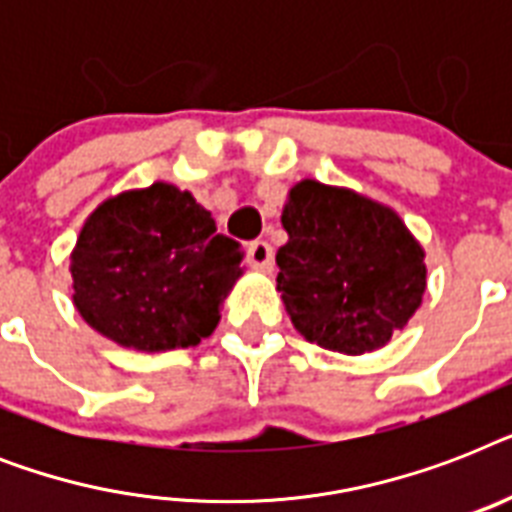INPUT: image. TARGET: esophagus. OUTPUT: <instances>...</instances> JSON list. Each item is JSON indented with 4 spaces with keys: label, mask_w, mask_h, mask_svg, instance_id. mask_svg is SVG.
<instances>
[{
    "label": "esophagus",
    "mask_w": 512,
    "mask_h": 512,
    "mask_svg": "<svg viewBox=\"0 0 512 512\" xmlns=\"http://www.w3.org/2000/svg\"><path fill=\"white\" fill-rule=\"evenodd\" d=\"M247 263L257 271H271L273 268V247L268 241H252L247 249Z\"/></svg>",
    "instance_id": "esophagus-1"
}]
</instances>
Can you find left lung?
<instances>
[{"mask_svg": "<svg viewBox=\"0 0 512 512\" xmlns=\"http://www.w3.org/2000/svg\"><path fill=\"white\" fill-rule=\"evenodd\" d=\"M276 287L295 329L358 356L404 329L425 295L422 247L393 209L348 188L303 180L281 215Z\"/></svg>", "mask_w": 512, "mask_h": 512, "instance_id": "left-lung-1", "label": "left lung"}]
</instances>
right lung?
<instances>
[{
	"instance_id": "obj_1",
	"label": "right lung",
	"mask_w": 512,
	"mask_h": 512,
	"mask_svg": "<svg viewBox=\"0 0 512 512\" xmlns=\"http://www.w3.org/2000/svg\"><path fill=\"white\" fill-rule=\"evenodd\" d=\"M239 263V241L217 233L191 193L154 183L87 217L71 255L74 305L124 348H191L215 332Z\"/></svg>"
}]
</instances>
